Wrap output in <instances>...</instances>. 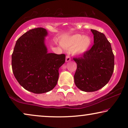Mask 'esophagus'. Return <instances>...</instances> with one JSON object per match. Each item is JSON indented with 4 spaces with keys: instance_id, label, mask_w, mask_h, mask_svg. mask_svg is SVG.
Instances as JSON below:
<instances>
[{
    "instance_id": "1",
    "label": "esophagus",
    "mask_w": 128,
    "mask_h": 128,
    "mask_svg": "<svg viewBox=\"0 0 128 128\" xmlns=\"http://www.w3.org/2000/svg\"><path fill=\"white\" fill-rule=\"evenodd\" d=\"M70 60H71L70 57L69 55L66 56V62H69V61H70Z\"/></svg>"
}]
</instances>
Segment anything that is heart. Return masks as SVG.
Segmentation results:
<instances>
[{"label": "heart", "mask_w": 128, "mask_h": 128, "mask_svg": "<svg viewBox=\"0 0 128 128\" xmlns=\"http://www.w3.org/2000/svg\"><path fill=\"white\" fill-rule=\"evenodd\" d=\"M92 45V39L89 36L75 34L64 40L62 45L66 49H72L74 55H81L88 51Z\"/></svg>", "instance_id": "obj_1"}]
</instances>
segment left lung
<instances>
[{
    "label": "left lung",
    "instance_id": "left-lung-1",
    "mask_svg": "<svg viewBox=\"0 0 128 128\" xmlns=\"http://www.w3.org/2000/svg\"><path fill=\"white\" fill-rule=\"evenodd\" d=\"M91 31L94 35V45L82 56L73 58L77 64L74 83L85 92H95L105 86L114 69L111 44L103 33L95 30Z\"/></svg>",
    "mask_w": 128,
    "mask_h": 128
}]
</instances>
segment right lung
Returning a JSON list of instances; mask_svg holds the SVG:
<instances>
[{
  "label": "right lung",
  "instance_id": "add662e5",
  "mask_svg": "<svg viewBox=\"0 0 128 128\" xmlns=\"http://www.w3.org/2000/svg\"><path fill=\"white\" fill-rule=\"evenodd\" d=\"M44 28L28 31L16 43L12 55L13 74L29 92L42 94L52 90L59 78V68L65 62L64 54L48 53Z\"/></svg>",
  "mask_w": 128,
  "mask_h": 128
}]
</instances>
